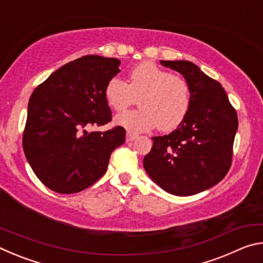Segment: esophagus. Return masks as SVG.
<instances>
[{
    "label": "esophagus",
    "instance_id": "obj_1",
    "mask_svg": "<svg viewBox=\"0 0 263 263\" xmlns=\"http://www.w3.org/2000/svg\"><path fill=\"white\" fill-rule=\"evenodd\" d=\"M138 136L136 135V133H132V132H127L126 133V141L130 142V141H133L135 139H137Z\"/></svg>",
    "mask_w": 263,
    "mask_h": 263
}]
</instances>
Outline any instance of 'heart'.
I'll list each match as a JSON object with an SVG mask.
<instances>
[{"mask_svg":"<svg viewBox=\"0 0 263 263\" xmlns=\"http://www.w3.org/2000/svg\"><path fill=\"white\" fill-rule=\"evenodd\" d=\"M105 101L115 111H124L138 100L140 109L115 118L117 125L130 132H144L158 126L172 131L184 121L191 105V88L181 75L172 74L152 61L137 65L128 73V84L119 78L106 83Z\"/></svg>","mask_w":263,"mask_h":263,"instance_id":"1","label":"heart"}]
</instances>
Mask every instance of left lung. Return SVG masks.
Returning a JSON list of instances; mask_svg holds the SVG:
<instances>
[{
  "mask_svg": "<svg viewBox=\"0 0 263 263\" xmlns=\"http://www.w3.org/2000/svg\"><path fill=\"white\" fill-rule=\"evenodd\" d=\"M161 65L181 73L191 88L189 112L176 130L153 137V147L145 155L148 176L167 193L190 196L216 185L232 163L238 130L237 111L221 84L186 60Z\"/></svg>",
  "mask_w": 263,
  "mask_h": 263,
  "instance_id": "1",
  "label": "left lung"
}]
</instances>
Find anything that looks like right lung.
<instances>
[{"mask_svg":"<svg viewBox=\"0 0 263 263\" xmlns=\"http://www.w3.org/2000/svg\"><path fill=\"white\" fill-rule=\"evenodd\" d=\"M119 65L116 58L84 55L57 69L30 97L23 149L35 176L55 193L75 194L94 184L125 141L122 126L87 131L112 118L104 90Z\"/></svg>","mask_w":263,"mask_h":263,"instance_id":"add662e5","label":"right lung"}]
</instances>
